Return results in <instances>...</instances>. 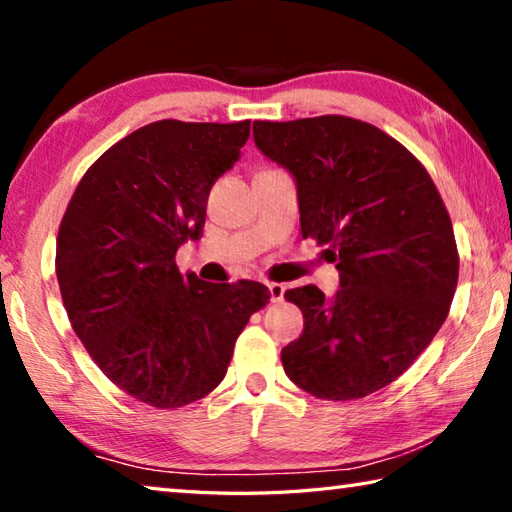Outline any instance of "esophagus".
Returning <instances> with one entry per match:
<instances>
[{"label":"esophagus","instance_id":"esophagus-1","mask_svg":"<svg viewBox=\"0 0 512 512\" xmlns=\"http://www.w3.org/2000/svg\"><path fill=\"white\" fill-rule=\"evenodd\" d=\"M268 293H271V302H282L284 300V284L268 282Z\"/></svg>","mask_w":512,"mask_h":512}]
</instances>
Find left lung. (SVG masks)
I'll return each mask as SVG.
<instances>
[{"label": "left lung", "instance_id": "obj_1", "mask_svg": "<svg viewBox=\"0 0 512 512\" xmlns=\"http://www.w3.org/2000/svg\"><path fill=\"white\" fill-rule=\"evenodd\" d=\"M255 146L291 173L302 239L327 244L341 289H289L305 329L287 377L320 400H359L395 381L445 323L458 280L449 214L427 169L366 121H255Z\"/></svg>", "mask_w": 512, "mask_h": 512}]
</instances>
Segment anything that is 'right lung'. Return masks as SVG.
Listing matches in <instances>:
<instances>
[{"label": "right lung", "instance_id": "obj_1", "mask_svg": "<svg viewBox=\"0 0 512 512\" xmlns=\"http://www.w3.org/2000/svg\"><path fill=\"white\" fill-rule=\"evenodd\" d=\"M248 135L250 121H153L92 164L60 223L56 275L74 332L103 375L144 404L178 409L212 393L241 329L271 298L259 282H203L176 266Z\"/></svg>", "mask_w": 512, "mask_h": 512}]
</instances>
